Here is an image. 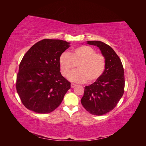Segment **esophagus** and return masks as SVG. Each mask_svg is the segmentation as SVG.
<instances>
[{
  "label": "esophagus",
  "instance_id": "esophagus-1",
  "mask_svg": "<svg viewBox=\"0 0 146 146\" xmlns=\"http://www.w3.org/2000/svg\"><path fill=\"white\" fill-rule=\"evenodd\" d=\"M70 86H71V88H74V87L76 86V84L71 83V85H70Z\"/></svg>",
  "mask_w": 146,
  "mask_h": 146
}]
</instances>
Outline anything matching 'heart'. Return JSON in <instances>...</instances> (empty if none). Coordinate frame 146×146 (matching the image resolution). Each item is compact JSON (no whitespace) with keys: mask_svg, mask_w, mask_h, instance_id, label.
<instances>
[{"mask_svg":"<svg viewBox=\"0 0 146 146\" xmlns=\"http://www.w3.org/2000/svg\"><path fill=\"white\" fill-rule=\"evenodd\" d=\"M61 72L67 76L78 64V70L68 74V78L73 82L92 83L102 76L105 68V58L96 53L90 46H82L74 48L70 53L63 52L59 58Z\"/></svg>","mask_w":146,"mask_h":146,"instance_id":"b5f03b06","label":"heart"}]
</instances>
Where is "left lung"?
Returning a JSON list of instances; mask_svg holds the SVG:
<instances>
[{"instance_id": "left-lung-1", "label": "left lung", "mask_w": 146, "mask_h": 146, "mask_svg": "<svg viewBox=\"0 0 146 146\" xmlns=\"http://www.w3.org/2000/svg\"><path fill=\"white\" fill-rule=\"evenodd\" d=\"M99 47L105 58V68L102 76L90 86H86L81 99L83 107L91 114L103 115L116 107L124 90V72L121 59L110 46L99 41H86Z\"/></svg>"}]
</instances>
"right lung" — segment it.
Listing matches in <instances>:
<instances>
[{"mask_svg":"<svg viewBox=\"0 0 146 146\" xmlns=\"http://www.w3.org/2000/svg\"><path fill=\"white\" fill-rule=\"evenodd\" d=\"M70 47L61 39H44L24 56L17 75L16 90L27 109L49 113L61 104L70 83L61 75L59 58Z\"/></svg>","mask_w":146,"mask_h":146,"instance_id":"add662e5","label":"right lung"}]
</instances>
